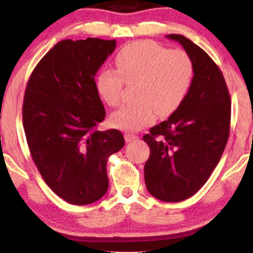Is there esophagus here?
I'll use <instances>...</instances> for the list:
<instances>
[{
  "label": "esophagus",
  "instance_id": "obj_1",
  "mask_svg": "<svg viewBox=\"0 0 253 253\" xmlns=\"http://www.w3.org/2000/svg\"><path fill=\"white\" fill-rule=\"evenodd\" d=\"M136 139H138V135L133 134V133H126V134H125V140H126V143H130V141L136 140Z\"/></svg>",
  "mask_w": 253,
  "mask_h": 253
}]
</instances>
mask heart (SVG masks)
Wrapping results in <instances>:
<instances>
[{"mask_svg":"<svg viewBox=\"0 0 253 253\" xmlns=\"http://www.w3.org/2000/svg\"><path fill=\"white\" fill-rule=\"evenodd\" d=\"M115 63L118 71L106 68L97 75V91L108 106L118 107L125 82L136 83L133 95L135 102L123 107L110 118L115 127L130 132L152 124L156 112L167 115L175 110L193 80V63L184 51H168L147 40L125 46Z\"/></svg>","mask_w":253,"mask_h":253,"instance_id":"heart-1","label":"heart"}]
</instances>
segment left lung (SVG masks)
Listing matches in <instances>:
<instances>
[{"instance_id":"8db88e82","label":"left lung","mask_w":253,"mask_h":253,"mask_svg":"<svg viewBox=\"0 0 253 253\" xmlns=\"http://www.w3.org/2000/svg\"><path fill=\"white\" fill-rule=\"evenodd\" d=\"M167 38L183 46L194 77L178 108L143 136L151 151L144 173L151 195L179 202L201 189L221 158L229 135L231 97L219 66L201 47L181 34Z\"/></svg>"}]
</instances>
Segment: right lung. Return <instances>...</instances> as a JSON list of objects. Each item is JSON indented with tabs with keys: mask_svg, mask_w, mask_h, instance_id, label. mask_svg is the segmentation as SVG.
I'll return each mask as SVG.
<instances>
[{
	"mask_svg": "<svg viewBox=\"0 0 253 253\" xmlns=\"http://www.w3.org/2000/svg\"><path fill=\"white\" fill-rule=\"evenodd\" d=\"M115 40H62L38 63L26 86L22 123L46 184L71 205H89L108 189L107 161L125 145L118 129L97 130L106 117L95 76Z\"/></svg>",
	"mask_w": 253,
	"mask_h": 253,
	"instance_id": "right-lung-1",
	"label": "right lung"
}]
</instances>
